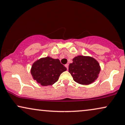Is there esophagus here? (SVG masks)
Masks as SVG:
<instances>
[{"instance_id": "esophagus-1", "label": "esophagus", "mask_w": 125, "mask_h": 125, "mask_svg": "<svg viewBox=\"0 0 125 125\" xmlns=\"http://www.w3.org/2000/svg\"><path fill=\"white\" fill-rule=\"evenodd\" d=\"M65 67L67 68V69L68 70V67H69V65L68 64H65Z\"/></svg>"}]
</instances>
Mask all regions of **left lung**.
Listing matches in <instances>:
<instances>
[{
    "label": "left lung",
    "instance_id": "8db88e82",
    "mask_svg": "<svg viewBox=\"0 0 125 125\" xmlns=\"http://www.w3.org/2000/svg\"><path fill=\"white\" fill-rule=\"evenodd\" d=\"M72 61L69 65L68 72L76 83L88 85L97 79L101 67L94 58L89 55H77Z\"/></svg>",
    "mask_w": 125,
    "mask_h": 125
}]
</instances>
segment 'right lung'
Listing matches in <instances>:
<instances>
[{
  "label": "right lung",
  "mask_w": 125,
  "mask_h": 125,
  "mask_svg": "<svg viewBox=\"0 0 125 125\" xmlns=\"http://www.w3.org/2000/svg\"><path fill=\"white\" fill-rule=\"evenodd\" d=\"M66 70L67 68L58 59L46 57L37 60L32 64L31 73L38 83L47 86L55 83L60 75Z\"/></svg>",
  "instance_id": "right-lung-1"
}]
</instances>
